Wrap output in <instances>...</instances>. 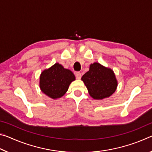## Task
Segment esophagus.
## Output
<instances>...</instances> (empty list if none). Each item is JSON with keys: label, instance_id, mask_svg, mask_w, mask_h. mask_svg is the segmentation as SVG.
Listing matches in <instances>:
<instances>
[{"label": "esophagus", "instance_id": "esophagus-1", "mask_svg": "<svg viewBox=\"0 0 152 152\" xmlns=\"http://www.w3.org/2000/svg\"><path fill=\"white\" fill-rule=\"evenodd\" d=\"M81 76H82L81 73H80V72H76V78L77 79H80Z\"/></svg>", "mask_w": 152, "mask_h": 152}]
</instances>
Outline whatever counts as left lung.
Instances as JSON below:
<instances>
[{"instance_id":"8db88e82","label":"left lung","mask_w":152,"mask_h":152,"mask_svg":"<svg viewBox=\"0 0 152 152\" xmlns=\"http://www.w3.org/2000/svg\"><path fill=\"white\" fill-rule=\"evenodd\" d=\"M82 80L94 99L102 100L114 93L117 80L111 69L94 62L90 65L89 70L82 77Z\"/></svg>"}]
</instances>
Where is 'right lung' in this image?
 <instances>
[{"instance_id": "obj_1", "label": "right lung", "mask_w": 152, "mask_h": 152, "mask_svg": "<svg viewBox=\"0 0 152 152\" xmlns=\"http://www.w3.org/2000/svg\"><path fill=\"white\" fill-rule=\"evenodd\" d=\"M75 79L72 72L64 68L61 64L56 63L41 74L40 89L51 99H58L66 94L71 82Z\"/></svg>"}]
</instances>
